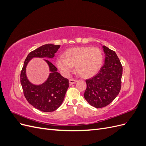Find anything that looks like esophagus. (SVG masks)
Returning <instances> with one entry per match:
<instances>
[{
    "mask_svg": "<svg viewBox=\"0 0 146 146\" xmlns=\"http://www.w3.org/2000/svg\"><path fill=\"white\" fill-rule=\"evenodd\" d=\"M77 82V80L76 79H74V78H70L69 79V83L70 85H72V84H74L75 83H76Z\"/></svg>",
    "mask_w": 146,
    "mask_h": 146,
    "instance_id": "1",
    "label": "esophagus"
}]
</instances>
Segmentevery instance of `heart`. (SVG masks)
Returning <instances> with one entry per match:
<instances>
[{
  "instance_id": "b5f03b06",
  "label": "heart",
  "mask_w": 146,
  "mask_h": 146,
  "mask_svg": "<svg viewBox=\"0 0 146 146\" xmlns=\"http://www.w3.org/2000/svg\"><path fill=\"white\" fill-rule=\"evenodd\" d=\"M64 56L58 57L56 63L64 76H68L72 71L73 66H76V71L80 76H92L99 71L103 62L102 52L98 47L71 48L64 52Z\"/></svg>"
}]
</instances>
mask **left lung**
<instances>
[{
    "instance_id": "8db88e82",
    "label": "left lung",
    "mask_w": 146,
    "mask_h": 146,
    "mask_svg": "<svg viewBox=\"0 0 146 146\" xmlns=\"http://www.w3.org/2000/svg\"><path fill=\"white\" fill-rule=\"evenodd\" d=\"M105 54L104 64L99 72L86 79L84 97L91 106L102 108L109 105L119 94L121 88L122 66L116 52L103 46Z\"/></svg>"
}]
</instances>
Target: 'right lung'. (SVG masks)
I'll list each match as a JSON object with an SVG mask.
<instances>
[{"instance_id":"obj_1","label":"right lung","mask_w":146,"mask_h":146,"mask_svg":"<svg viewBox=\"0 0 146 146\" xmlns=\"http://www.w3.org/2000/svg\"><path fill=\"white\" fill-rule=\"evenodd\" d=\"M60 47V45L48 44L30 52L21 72V83L25 99L33 107L43 112L54 111L60 107L69 86V80L57 72V68L50 61L44 60L49 66L51 73L46 82L40 85H34L26 76V66L33 57L53 58Z\"/></svg>"}]
</instances>
